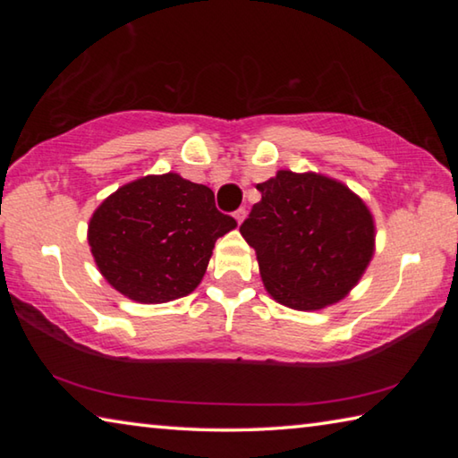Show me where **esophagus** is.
Wrapping results in <instances>:
<instances>
[{
  "label": "esophagus",
  "mask_w": 458,
  "mask_h": 458,
  "mask_svg": "<svg viewBox=\"0 0 458 458\" xmlns=\"http://www.w3.org/2000/svg\"><path fill=\"white\" fill-rule=\"evenodd\" d=\"M234 218H236L238 224H242V220L246 218V210H244V208H238V210L234 212Z\"/></svg>",
  "instance_id": "esophagus-1"
}]
</instances>
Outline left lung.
<instances>
[{
  "label": "left lung",
  "mask_w": 458,
  "mask_h": 458,
  "mask_svg": "<svg viewBox=\"0 0 458 458\" xmlns=\"http://www.w3.org/2000/svg\"><path fill=\"white\" fill-rule=\"evenodd\" d=\"M240 234L257 250L267 291L315 311L344 299L374 254V220L350 188L317 174L278 172L259 183Z\"/></svg>",
  "instance_id": "left-lung-1"
}]
</instances>
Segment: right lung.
<instances>
[{
  "mask_svg": "<svg viewBox=\"0 0 458 458\" xmlns=\"http://www.w3.org/2000/svg\"><path fill=\"white\" fill-rule=\"evenodd\" d=\"M234 226L206 185L177 174L147 175L98 206L89 244L119 293L139 303H165L196 289L216 240Z\"/></svg>",
  "mask_w": 458,
  "mask_h": 458,
  "instance_id": "obj_1",
  "label": "right lung"
}]
</instances>
